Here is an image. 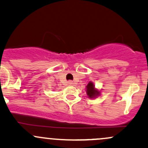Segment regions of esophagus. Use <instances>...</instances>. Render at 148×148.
<instances>
[{
  "label": "esophagus",
  "instance_id": "obj_1",
  "mask_svg": "<svg viewBox=\"0 0 148 148\" xmlns=\"http://www.w3.org/2000/svg\"><path fill=\"white\" fill-rule=\"evenodd\" d=\"M68 84H69V85H74V82H73L72 81H69V82H68Z\"/></svg>",
  "mask_w": 148,
  "mask_h": 148
}]
</instances>
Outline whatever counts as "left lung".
<instances>
[{
    "mask_svg": "<svg viewBox=\"0 0 148 148\" xmlns=\"http://www.w3.org/2000/svg\"><path fill=\"white\" fill-rule=\"evenodd\" d=\"M86 93L88 98H94L100 95V91L95 88L93 83L89 82L86 86Z\"/></svg>",
    "mask_w": 148,
    "mask_h": 148,
    "instance_id": "left-lung-1",
    "label": "left lung"
}]
</instances>
